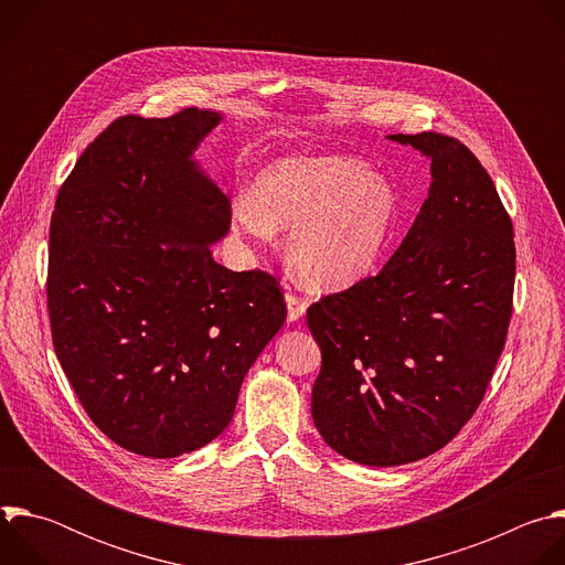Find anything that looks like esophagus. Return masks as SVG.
<instances>
[{"instance_id":"esophagus-1","label":"esophagus","mask_w":565,"mask_h":565,"mask_svg":"<svg viewBox=\"0 0 565 565\" xmlns=\"http://www.w3.org/2000/svg\"><path fill=\"white\" fill-rule=\"evenodd\" d=\"M286 308H288V321H297L306 312V301L292 292L286 295Z\"/></svg>"}]
</instances>
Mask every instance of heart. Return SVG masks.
Here are the masks:
<instances>
[{
  "label": "heart",
  "instance_id": "b5f03b06",
  "mask_svg": "<svg viewBox=\"0 0 565 565\" xmlns=\"http://www.w3.org/2000/svg\"><path fill=\"white\" fill-rule=\"evenodd\" d=\"M399 212L393 181L342 153L284 156L234 199L232 230L255 246L286 234V259L310 290L340 292L377 266Z\"/></svg>",
  "mask_w": 565,
  "mask_h": 565
}]
</instances>
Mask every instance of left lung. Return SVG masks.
Segmentation results:
<instances>
[{"mask_svg":"<svg viewBox=\"0 0 565 565\" xmlns=\"http://www.w3.org/2000/svg\"><path fill=\"white\" fill-rule=\"evenodd\" d=\"M388 140L431 160L427 199L386 266L306 312L321 351L312 423L369 467L443 449L473 416L505 344L514 232L478 158L434 131Z\"/></svg>","mask_w":565,"mask_h":565,"instance_id":"8db88e82","label":"left lung"}]
</instances>
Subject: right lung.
<instances>
[{"mask_svg":"<svg viewBox=\"0 0 565 565\" xmlns=\"http://www.w3.org/2000/svg\"><path fill=\"white\" fill-rule=\"evenodd\" d=\"M221 120L118 118L77 158L51 216L55 355L96 427L147 458L212 443L286 321L270 275L212 259L230 201L194 153Z\"/></svg>","mask_w":565,"mask_h":565,"instance_id":"add662e5","label":"right lung"}]
</instances>
